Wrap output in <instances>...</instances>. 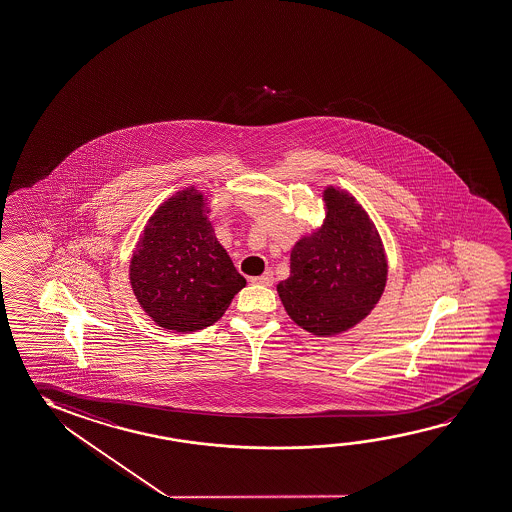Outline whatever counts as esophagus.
Listing matches in <instances>:
<instances>
[{"instance_id":"1","label":"esophagus","mask_w":512,"mask_h":512,"mask_svg":"<svg viewBox=\"0 0 512 512\" xmlns=\"http://www.w3.org/2000/svg\"><path fill=\"white\" fill-rule=\"evenodd\" d=\"M251 283L263 284V286H272V283H274V274H272L270 270H267V272H265L261 277H252Z\"/></svg>"}]
</instances>
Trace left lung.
<instances>
[{"mask_svg": "<svg viewBox=\"0 0 512 512\" xmlns=\"http://www.w3.org/2000/svg\"><path fill=\"white\" fill-rule=\"evenodd\" d=\"M324 228L293 247L290 277L277 292L295 324L324 336L372 311L386 286V258L374 224L345 192L327 188Z\"/></svg>", "mask_w": 512, "mask_h": 512, "instance_id": "left-lung-1", "label": "left lung"}]
</instances>
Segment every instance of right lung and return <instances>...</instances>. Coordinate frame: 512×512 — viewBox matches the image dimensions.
Listing matches in <instances>:
<instances>
[{"instance_id":"1","label":"right lung","mask_w":512,"mask_h":512,"mask_svg":"<svg viewBox=\"0 0 512 512\" xmlns=\"http://www.w3.org/2000/svg\"><path fill=\"white\" fill-rule=\"evenodd\" d=\"M140 306L165 329L190 333L215 324L245 286L213 235L203 195L171 197L147 222L130 267Z\"/></svg>"}]
</instances>
